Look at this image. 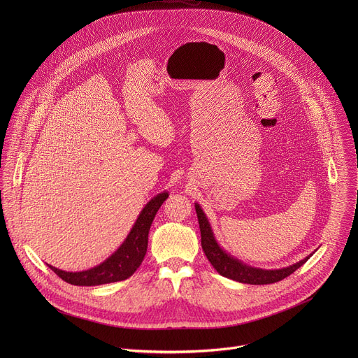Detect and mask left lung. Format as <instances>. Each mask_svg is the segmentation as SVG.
<instances>
[{
	"label": "left lung",
	"mask_w": 358,
	"mask_h": 358,
	"mask_svg": "<svg viewBox=\"0 0 358 358\" xmlns=\"http://www.w3.org/2000/svg\"><path fill=\"white\" fill-rule=\"evenodd\" d=\"M195 211L198 217V224H199V231H201V245L203 252H206L208 261L211 265L217 269V272L225 278H229L232 280L241 282V283H249V285H269L279 282L289 275H292L294 271H297L306 261L309 259V257L283 269L278 271H264V269H257V268H250L246 266L245 264L239 262L238 259L229 257L225 250H222L217 241L214 239L211 227L208 224V220L206 218V214L202 213L201 207L198 203H195Z\"/></svg>",
	"instance_id": "obj_1"
}]
</instances>
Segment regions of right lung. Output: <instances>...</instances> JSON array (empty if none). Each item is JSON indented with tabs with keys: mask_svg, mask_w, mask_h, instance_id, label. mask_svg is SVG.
I'll return each instance as SVG.
<instances>
[{
	"mask_svg": "<svg viewBox=\"0 0 358 358\" xmlns=\"http://www.w3.org/2000/svg\"><path fill=\"white\" fill-rule=\"evenodd\" d=\"M169 198L167 192H162L152 198L138 215L131 232L123 245L103 264L83 272H65L49 266L62 280L76 286H99L124 280L130 278L141 265L147 252L148 231L163 202Z\"/></svg>",
	"mask_w": 358,
	"mask_h": 358,
	"instance_id": "right-lung-1",
	"label": "right lung"
}]
</instances>
